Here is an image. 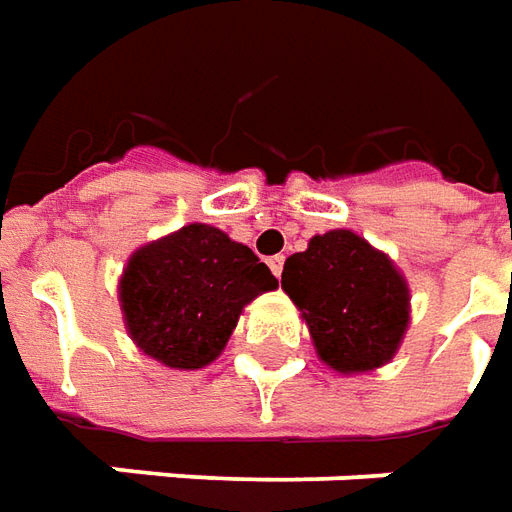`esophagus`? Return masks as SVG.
<instances>
[{
    "label": "esophagus",
    "mask_w": 512,
    "mask_h": 512,
    "mask_svg": "<svg viewBox=\"0 0 512 512\" xmlns=\"http://www.w3.org/2000/svg\"><path fill=\"white\" fill-rule=\"evenodd\" d=\"M267 264H270V270H273L275 278H281V273H284V256H273Z\"/></svg>",
    "instance_id": "obj_1"
}]
</instances>
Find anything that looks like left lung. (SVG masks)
I'll list each match as a JSON object with an SVG mask.
<instances>
[{
    "mask_svg": "<svg viewBox=\"0 0 512 512\" xmlns=\"http://www.w3.org/2000/svg\"><path fill=\"white\" fill-rule=\"evenodd\" d=\"M281 289L306 322L314 350L339 375L386 366L411 322V289L389 253L350 228L308 239L284 262Z\"/></svg>",
    "mask_w": 512,
    "mask_h": 512,
    "instance_id": "obj_1",
    "label": "left lung"
}]
</instances>
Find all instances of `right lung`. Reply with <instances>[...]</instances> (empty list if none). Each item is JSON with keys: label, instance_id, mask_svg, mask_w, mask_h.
<instances>
[{"label": "right lung", "instance_id": "1", "mask_svg": "<svg viewBox=\"0 0 512 512\" xmlns=\"http://www.w3.org/2000/svg\"><path fill=\"white\" fill-rule=\"evenodd\" d=\"M278 278L209 223H190L134 250L118 278L123 325L137 350L168 369H204L226 350L242 308Z\"/></svg>", "mask_w": 512, "mask_h": 512}]
</instances>
